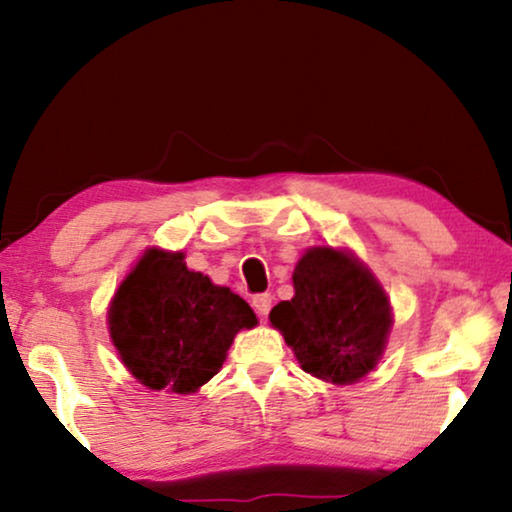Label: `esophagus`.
<instances>
[{
    "label": "esophagus",
    "instance_id": "obj_1",
    "mask_svg": "<svg viewBox=\"0 0 512 512\" xmlns=\"http://www.w3.org/2000/svg\"><path fill=\"white\" fill-rule=\"evenodd\" d=\"M251 305H254L258 317H268L272 307V296L270 293H258V296H254V300H251Z\"/></svg>",
    "mask_w": 512,
    "mask_h": 512
}]
</instances>
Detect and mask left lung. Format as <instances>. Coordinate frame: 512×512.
I'll use <instances>...</instances> for the list:
<instances>
[{"label": "left lung", "mask_w": 512, "mask_h": 512, "mask_svg": "<svg viewBox=\"0 0 512 512\" xmlns=\"http://www.w3.org/2000/svg\"><path fill=\"white\" fill-rule=\"evenodd\" d=\"M296 296L272 307L300 368L324 382L354 384L382 359L394 324L382 284L359 258L312 247L293 270Z\"/></svg>", "instance_id": "8db88e82"}]
</instances>
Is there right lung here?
Masks as SVG:
<instances>
[{
	"label": "right lung",
	"instance_id": "obj_1",
	"mask_svg": "<svg viewBox=\"0 0 512 512\" xmlns=\"http://www.w3.org/2000/svg\"><path fill=\"white\" fill-rule=\"evenodd\" d=\"M109 333L144 387L193 394L219 373L256 314L226 286L186 268L181 251L146 249L109 305Z\"/></svg>",
	"mask_w": 512,
	"mask_h": 512
}]
</instances>
